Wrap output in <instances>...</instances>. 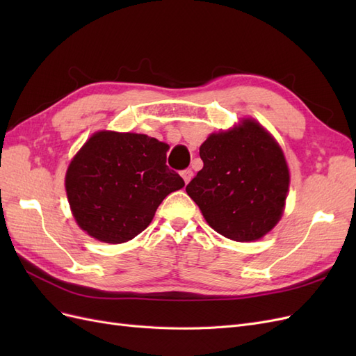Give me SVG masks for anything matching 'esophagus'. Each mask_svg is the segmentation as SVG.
Segmentation results:
<instances>
[{
	"label": "esophagus",
	"instance_id": "esophagus-1",
	"mask_svg": "<svg viewBox=\"0 0 356 356\" xmlns=\"http://www.w3.org/2000/svg\"><path fill=\"white\" fill-rule=\"evenodd\" d=\"M181 177L184 178L186 184H188V182H190V181H191V178H193V170H191V169H186V170H182V172H181Z\"/></svg>",
	"mask_w": 356,
	"mask_h": 356
}]
</instances>
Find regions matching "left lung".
<instances>
[{"label":"left lung","instance_id":"1","mask_svg":"<svg viewBox=\"0 0 356 356\" xmlns=\"http://www.w3.org/2000/svg\"><path fill=\"white\" fill-rule=\"evenodd\" d=\"M203 168L186 187L211 227L236 242L261 239L281 220L289 187L285 156L252 118L211 134L200 145Z\"/></svg>","mask_w":356,"mask_h":356}]
</instances>
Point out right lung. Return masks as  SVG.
I'll return each instance as SVG.
<instances>
[{
	"mask_svg": "<svg viewBox=\"0 0 356 356\" xmlns=\"http://www.w3.org/2000/svg\"><path fill=\"white\" fill-rule=\"evenodd\" d=\"M168 149L143 134L92 135L65 177L80 229L105 243H123L145 230L163 199L184 187V179L166 166Z\"/></svg>",
	"mask_w": 356,
	"mask_h": 356,
	"instance_id": "right-lung-1",
	"label": "right lung"
}]
</instances>
